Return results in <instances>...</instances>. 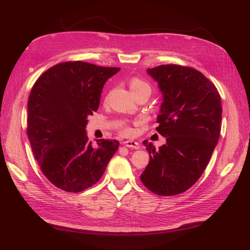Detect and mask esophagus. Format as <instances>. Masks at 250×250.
Segmentation results:
<instances>
[{"mask_svg":"<svg viewBox=\"0 0 250 250\" xmlns=\"http://www.w3.org/2000/svg\"><path fill=\"white\" fill-rule=\"evenodd\" d=\"M124 145L128 148H132V149H139L140 148V144L135 141H125Z\"/></svg>","mask_w":250,"mask_h":250,"instance_id":"esophagus-1","label":"esophagus"}]
</instances>
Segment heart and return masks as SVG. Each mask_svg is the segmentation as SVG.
Instances as JSON below:
<instances>
[{
  "label": "heart",
  "instance_id": "obj_1",
  "mask_svg": "<svg viewBox=\"0 0 250 250\" xmlns=\"http://www.w3.org/2000/svg\"><path fill=\"white\" fill-rule=\"evenodd\" d=\"M129 87L131 89L132 94H137L139 92H149V93L151 92V88H150V85L148 84V83L143 81L142 79H139V78L131 79L129 82ZM122 131L126 134H129L131 132V129L129 127L124 126Z\"/></svg>",
  "mask_w": 250,
  "mask_h": 250
}]
</instances>
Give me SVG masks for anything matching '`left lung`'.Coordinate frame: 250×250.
Returning <instances> with one entry per match:
<instances>
[{
  "label": "left lung",
  "mask_w": 250,
  "mask_h": 250,
  "mask_svg": "<svg viewBox=\"0 0 250 250\" xmlns=\"http://www.w3.org/2000/svg\"><path fill=\"white\" fill-rule=\"evenodd\" d=\"M163 96L156 130L166 144L155 149L143 142L150 155L141 180L148 190L173 196L199 179L217 146L222 105L216 86L192 67L163 64L148 69Z\"/></svg>",
  "instance_id": "1"
}]
</instances>
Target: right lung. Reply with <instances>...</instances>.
Masks as SVG:
<instances>
[{
    "instance_id": "right-lung-1",
    "label": "right lung",
    "mask_w": 250,
    "mask_h": 250,
    "mask_svg": "<svg viewBox=\"0 0 250 250\" xmlns=\"http://www.w3.org/2000/svg\"><path fill=\"white\" fill-rule=\"evenodd\" d=\"M119 71L83 62L58 63L31 89L30 145L44 176L65 192L78 193L98 183L119 148L117 140H98L94 146L85 130L105 82Z\"/></svg>"
}]
</instances>
